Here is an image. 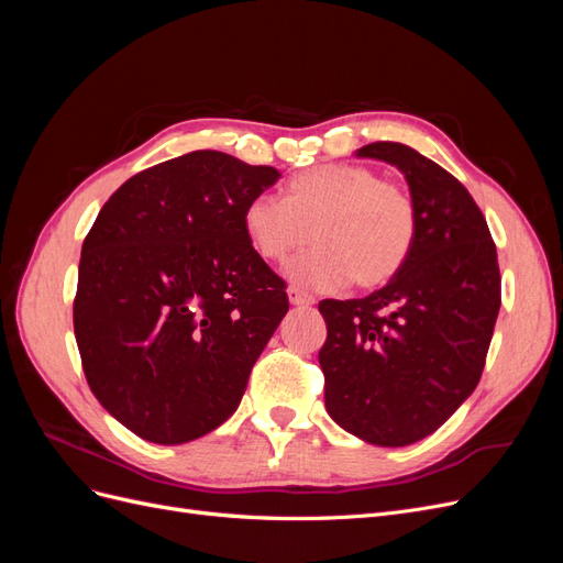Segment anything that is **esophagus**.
<instances>
[{
  "label": "esophagus",
  "mask_w": 563,
  "mask_h": 563,
  "mask_svg": "<svg viewBox=\"0 0 563 563\" xmlns=\"http://www.w3.org/2000/svg\"><path fill=\"white\" fill-rule=\"evenodd\" d=\"M288 300L298 305V308H310V305H314V296H310L308 291H302V288H296V286L288 288Z\"/></svg>",
  "instance_id": "obj_1"
}]
</instances>
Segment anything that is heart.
Listing matches in <instances>:
<instances>
[{"label":"heart","instance_id":"obj_1","mask_svg":"<svg viewBox=\"0 0 563 563\" xmlns=\"http://www.w3.org/2000/svg\"><path fill=\"white\" fill-rule=\"evenodd\" d=\"M418 203L406 185L360 164H321L294 176L286 199L253 197L244 232L261 258L291 263L288 277L308 288H376L395 279L418 240Z\"/></svg>","mask_w":563,"mask_h":563}]
</instances>
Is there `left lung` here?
Returning a JSON list of instances; mask_svg holds the SVG:
<instances>
[{
    "instance_id": "8db88e82",
    "label": "left lung",
    "mask_w": 563,
    "mask_h": 563,
    "mask_svg": "<svg viewBox=\"0 0 563 563\" xmlns=\"http://www.w3.org/2000/svg\"><path fill=\"white\" fill-rule=\"evenodd\" d=\"M360 157L395 164L418 203L411 258L380 291L321 300L323 399L340 428L376 446H408L441 428L479 383L500 310V267L465 185L401 143Z\"/></svg>"
}]
</instances>
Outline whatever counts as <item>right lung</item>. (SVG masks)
<instances>
[{"mask_svg":"<svg viewBox=\"0 0 563 563\" xmlns=\"http://www.w3.org/2000/svg\"><path fill=\"white\" fill-rule=\"evenodd\" d=\"M279 176L187 152L129 178L84 240L73 308L84 376L152 444L223 424L288 312L286 282L244 232L246 203Z\"/></svg>","mask_w":563,"mask_h":563,"instance_id":"obj_1","label":"right lung"}]
</instances>
